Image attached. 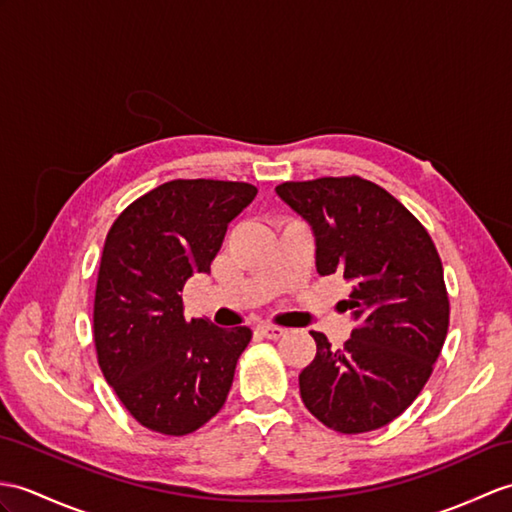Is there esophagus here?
<instances>
[{
    "instance_id": "1",
    "label": "esophagus",
    "mask_w": 512,
    "mask_h": 512,
    "mask_svg": "<svg viewBox=\"0 0 512 512\" xmlns=\"http://www.w3.org/2000/svg\"><path fill=\"white\" fill-rule=\"evenodd\" d=\"M257 334H259L261 338L277 340V338H281V336L285 334V329H283V327H277V325H259V327H257Z\"/></svg>"
}]
</instances>
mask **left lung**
I'll use <instances>...</instances> for the list:
<instances>
[{
	"label": "left lung",
	"instance_id": "1",
	"mask_svg": "<svg viewBox=\"0 0 512 512\" xmlns=\"http://www.w3.org/2000/svg\"><path fill=\"white\" fill-rule=\"evenodd\" d=\"M312 224L316 270L353 285L355 329L342 349L312 331L316 355L299 375L301 399L340 434L395 421L434 371L449 327L443 264L430 233L401 202L362 176L277 185Z\"/></svg>",
	"mask_w": 512,
	"mask_h": 512
}]
</instances>
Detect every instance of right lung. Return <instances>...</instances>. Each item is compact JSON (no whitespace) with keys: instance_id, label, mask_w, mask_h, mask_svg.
I'll list each match as a JSON object with an SVG mask.
<instances>
[{"instance_id":"add662e5","label":"right lung","mask_w":512,"mask_h":512,"mask_svg":"<svg viewBox=\"0 0 512 512\" xmlns=\"http://www.w3.org/2000/svg\"><path fill=\"white\" fill-rule=\"evenodd\" d=\"M251 183L176 178L150 189L106 233L93 301V342L106 382L139 425L196 432L227 401L251 329L185 320L183 285L207 272Z\"/></svg>"}]
</instances>
